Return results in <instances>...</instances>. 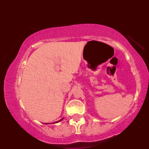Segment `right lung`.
<instances>
[{
    "label": "right lung",
    "instance_id": "add662e5",
    "mask_svg": "<svg viewBox=\"0 0 149 149\" xmlns=\"http://www.w3.org/2000/svg\"><path fill=\"white\" fill-rule=\"evenodd\" d=\"M63 118H61V120H58V121H57V122H55V123H59V122H60L61 120H62ZM45 124H48V123H45Z\"/></svg>",
    "mask_w": 149,
    "mask_h": 149
}]
</instances>
